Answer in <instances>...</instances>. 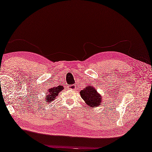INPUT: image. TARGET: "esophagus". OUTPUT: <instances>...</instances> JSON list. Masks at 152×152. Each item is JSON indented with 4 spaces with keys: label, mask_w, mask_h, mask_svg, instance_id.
I'll list each match as a JSON object with an SVG mask.
<instances>
[{
    "label": "esophagus",
    "mask_w": 152,
    "mask_h": 152,
    "mask_svg": "<svg viewBox=\"0 0 152 152\" xmlns=\"http://www.w3.org/2000/svg\"><path fill=\"white\" fill-rule=\"evenodd\" d=\"M69 89L70 90H74L76 89V86L74 85H70V86H69Z\"/></svg>",
    "instance_id": "esophagus-1"
}]
</instances>
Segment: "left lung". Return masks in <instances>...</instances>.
Returning a JSON list of instances; mask_svg holds the SVG:
<instances>
[{"label":"left lung","mask_w":152,"mask_h":152,"mask_svg":"<svg viewBox=\"0 0 152 152\" xmlns=\"http://www.w3.org/2000/svg\"><path fill=\"white\" fill-rule=\"evenodd\" d=\"M80 93L86 104L92 108L99 106L102 101L101 95L97 92V89L93 86H88L81 90Z\"/></svg>","instance_id":"left-lung-1"}]
</instances>
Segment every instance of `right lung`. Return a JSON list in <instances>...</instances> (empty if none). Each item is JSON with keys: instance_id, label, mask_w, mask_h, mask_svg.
<instances>
[{"instance_id": "obj_1", "label": "right lung", "mask_w": 152, "mask_h": 152, "mask_svg": "<svg viewBox=\"0 0 152 152\" xmlns=\"http://www.w3.org/2000/svg\"><path fill=\"white\" fill-rule=\"evenodd\" d=\"M64 88L63 86H57V87H53L48 90V92L45 96V101H46V104H50V102L54 101L55 99H56L57 96L59 95V92H61L62 90H63Z\"/></svg>"}]
</instances>
